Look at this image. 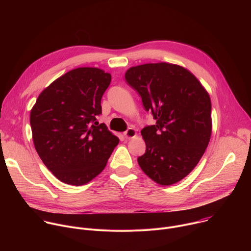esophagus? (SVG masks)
Here are the masks:
<instances>
[{
  "mask_svg": "<svg viewBox=\"0 0 251 251\" xmlns=\"http://www.w3.org/2000/svg\"><path fill=\"white\" fill-rule=\"evenodd\" d=\"M136 135H137V133H136V130H135L134 128H129V129H127V130L124 132L125 138H128V139L134 138Z\"/></svg>",
  "mask_w": 251,
  "mask_h": 251,
  "instance_id": "obj_1",
  "label": "esophagus"
}]
</instances>
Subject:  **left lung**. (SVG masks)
Listing matches in <instances>:
<instances>
[{
  "mask_svg": "<svg viewBox=\"0 0 251 251\" xmlns=\"http://www.w3.org/2000/svg\"><path fill=\"white\" fill-rule=\"evenodd\" d=\"M125 78L156 120L141 131L146 152L138 158L139 166L159 185L180 182L198 165L210 139L207 91L187 68L168 62L130 67Z\"/></svg>",
  "mask_w": 251,
  "mask_h": 251,
  "instance_id": "left-lung-1",
  "label": "left lung"
}]
</instances>
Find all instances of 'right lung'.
Segmentation results:
<instances>
[{"label":"right lung","instance_id":"add662e5","mask_svg":"<svg viewBox=\"0 0 251 251\" xmlns=\"http://www.w3.org/2000/svg\"><path fill=\"white\" fill-rule=\"evenodd\" d=\"M110 81L111 75L97 67L73 69L44 89L30 110L34 148L62 183H89L118 145L104 123L95 126Z\"/></svg>","mask_w":251,"mask_h":251}]
</instances>
